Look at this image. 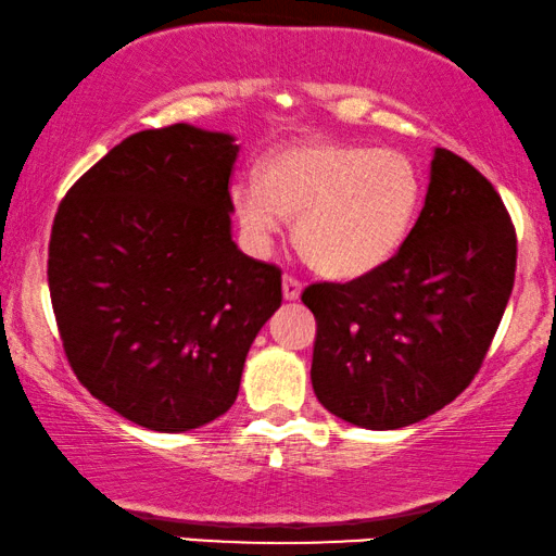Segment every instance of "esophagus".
<instances>
[{"instance_id":"1","label":"esophagus","mask_w":556,"mask_h":556,"mask_svg":"<svg viewBox=\"0 0 556 556\" xmlns=\"http://www.w3.org/2000/svg\"><path fill=\"white\" fill-rule=\"evenodd\" d=\"M301 280L295 276H283V299L286 301H295L301 295Z\"/></svg>"}]
</instances>
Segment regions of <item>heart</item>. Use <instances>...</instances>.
Here are the masks:
<instances>
[{"instance_id": "obj_1", "label": "heart", "mask_w": 556, "mask_h": 556, "mask_svg": "<svg viewBox=\"0 0 556 556\" xmlns=\"http://www.w3.org/2000/svg\"><path fill=\"white\" fill-rule=\"evenodd\" d=\"M422 174L405 151L311 141L268 159L263 181L232 185V210L255 250L295 217V245L316 270L354 278L379 268L413 230Z\"/></svg>"}]
</instances>
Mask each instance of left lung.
<instances>
[{
  "label": "left lung",
  "mask_w": 556,
  "mask_h": 556,
  "mask_svg": "<svg viewBox=\"0 0 556 556\" xmlns=\"http://www.w3.org/2000/svg\"><path fill=\"white\" fill-rule=\"evenodd\" d=\"M516 230L489 179L435 149L417 223L397 253L349 283H311V384L341 420L397 430L470 384L504 316Z\"/></svg>",
  "instance_id": "left-lung-1"
}]
</instances>
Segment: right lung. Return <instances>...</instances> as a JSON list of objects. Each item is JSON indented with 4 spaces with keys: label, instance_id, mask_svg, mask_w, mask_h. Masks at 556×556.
<instances>
[{
    "label": "right lung",
    "instance_id": "right-lung-1",
    "mask_svg": "<svg viewBox=\"0 0 556 556\" xmlns=\"http://www.w3.org/2000/svg\"><path fill=\"white\" fill-rule=\"evenodd\" d=\"M230 134L128 136L60 202L48 283L67 362L121 417L185 432L232 407L250 344L283 301L278 265L230 235Z\"/></svg>",
    "mask_w": 556,
    "mask_h": 556
}]
</instances>
